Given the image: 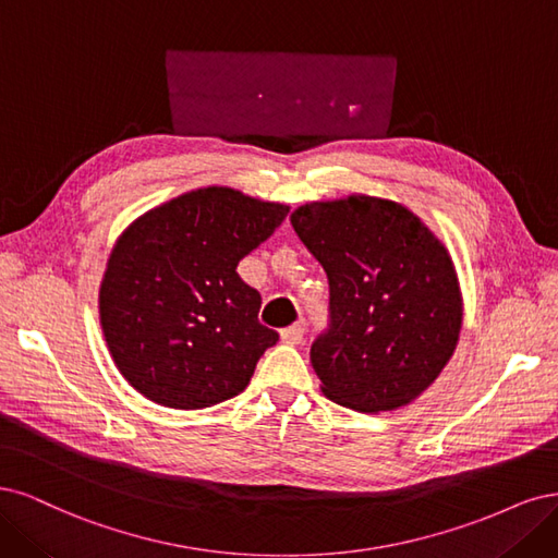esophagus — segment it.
Segmentation results:
<instances>
[{"label":"esophagus","instance_id":"1","mask_svg":"<svg viewBox=\"0 0 558 558\" xmlns=\"http://www.w3.org/2000/svg\"><path fill=\"white\" fill-rule=\"evenodd\" d=\"M303 333H305V322H296V325H292L290 329H282L280 340L287 345H299L303 340Z\"/></svg>","mask_w":558,"mask_h":558}]
</instances>
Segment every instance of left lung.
Here are the masks:
<instances>
[{"label": "left lung", "mask_w": 558, "mask_h": 558, "mask_svg": "<svg viewBox=\"0 0 558 558\" xmlns=\"http://www.w3.org/2000/svg\"><path fill=\"white\" fill-rule=\"evenodd\" d=\"M290 222L329 278L331 329L311 348L322 393L359 412L422 397L463 325L447 245L408 206L371 194L308 202Z\"/></svg>", "instance_id": "1"}]
</instances>
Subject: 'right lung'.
Wrapping results in <instances>:
<instances>
[{
	"label": "right lung",
	"instance_id": "right-lung-1",
	"mask_svg": "<svg viewBox=\"0 0 558 558\" xmlns=\"http://www.w3.org/2000/svg\"><path fill=\"white\" fill-rule=\"evenodd\" d=\"M290 206L210 185L173 196L128 225L106 262L99 322L113 364L141 397L202 410L241 393L278 343L239 262Z\"/></svg>",
	"mask_w": 558,
	"mask_h": 558
}]
</instances>
